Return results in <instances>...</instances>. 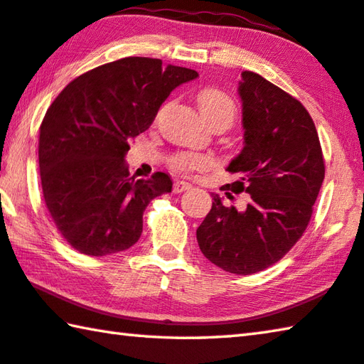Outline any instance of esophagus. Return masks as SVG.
<instances>
[{"instance_id": "esophagus-1", "label": "esophagus", "mask_w": 364, "mask_h": 364, "mask_svg": "<svg viewBox=\"0 0 364 364\" xmlns=\"http://www.w3.org/2000/svg\"><path fill=\"white\" fill-rule=\"evenodd\" d=\"M193 186H191L189 183H186V181H175V184H173V193H184V191H188V189H191Z\"/></svg>"}]
</instances>
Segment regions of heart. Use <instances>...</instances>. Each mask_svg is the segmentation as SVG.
<instances>
[{
  "instance_id": "obj_1",
  "label": "heart",
  "mask_w": 364,
  "mask_h": 364,
  "mask_svg": "<svg viewBox=\"0 0 364 364\" xmlns=\"http://www.w3.org/2000/svg\"><path fill=\"white\" fill-rule=\"evenodd\" d=\"M197 104L202 117L207 123L217 119H228L230 122L236 117V102L232 101L231 96H228L221 90L208 88L200 91L197 96ZM171 167L183 173H189L194 170H202L208 165V159L200 156V154H178L171 159Z\"/></svg>"
}]
</instances>
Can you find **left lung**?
<instances>
[{
  "label": "left lung",
  "instance_id": "8db88e82",
  "mask_svg": "<svg viewBox=\"0 0 364 364\" xmlns=\"http://www.w3.org/2000/svg\"><path fill=\"white\" fill-rule=\"evenodd\" d=\"M244 147L228 165L239 180L223 189L247 193L244 208L218 194L196 236L202 254L234 274L279 262L305 232L324 180L318 132L301 102L255 72H242ZM230 196V193H228Z\"/></svg>",
  "mask_w": 364,
  "mask_h": 364
}]
</instances>
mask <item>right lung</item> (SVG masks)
<instances>
[{
    "label": "right lung",
    "mask_w": 364,
    "mask_h": 364,
    "mask_svg": "<svg viewBox=\"0 0 364 364\" xmlns=\"http://www.w3.org/2000/svg\"><path fill=\"white\" fill-rule=\"evenodd\" d=\"M197 77L160 59L123 58L72 80L46 110L38 144L43 197L58 231L80 254L130 249L149 202L171 193L162 171L149 180L130 176L128 141L151 127L176 86Z\"/></svg>",
    "instance_id": "1"
}]
</instances>
